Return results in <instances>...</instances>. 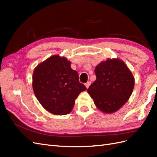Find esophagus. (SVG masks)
<instances>
[{"mask_svg": "<svg viewBox=\"0 0 157 157\" xmlns=\"http://www.w3.org/2000/svg\"><path fill=\"white\" fill-rule=\"evenodd\" d=\"M91 84V82H86V84H85V86H86V87L87 88H88V87L90 86V85Z\"/></svg>", "mask_w": 157, "mask_h": 157, "instance_id": "34e87169", "label": "esophagus"}]
</instances>
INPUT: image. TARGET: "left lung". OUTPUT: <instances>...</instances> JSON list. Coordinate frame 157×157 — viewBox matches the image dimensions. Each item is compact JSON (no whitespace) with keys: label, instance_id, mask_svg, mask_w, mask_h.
<instances>
[{"label":"left lung","instance_id":"8db88e82","mask_svg":"<svg viewBox=\"0 0 157 157\" xmlns=\"http://www.w3.org/2000/svg\"><path fill=\"white\" fill-rule=\"evenodd\" d=\"M96 79L88 92L101 111L111 113L128 101L134 86V78L128 67L119 59H107L95 68Z\"/></svg>","mask_w":157,"mask_h":157}]
</instances>
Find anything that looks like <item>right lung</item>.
<instances>
[{
    "label": "right lung",
    "instance_id": "right-lung-1",
    "mask_svg": "<svg viewBox=\"0 0 157 157\" xmlns=\"http://www.w3.org/2000/svg\"><path fill=\"white\" fill-rule=\"evenodd\" d=\"M33 90L46 110L54 115H67L71 111L75 98L86 90L79 82L78 73L71 62L54 55L36 67L33 73Z\"/></svg>",
    "mask_w": 157,
    "mask_h": 157
}]
</instances>
